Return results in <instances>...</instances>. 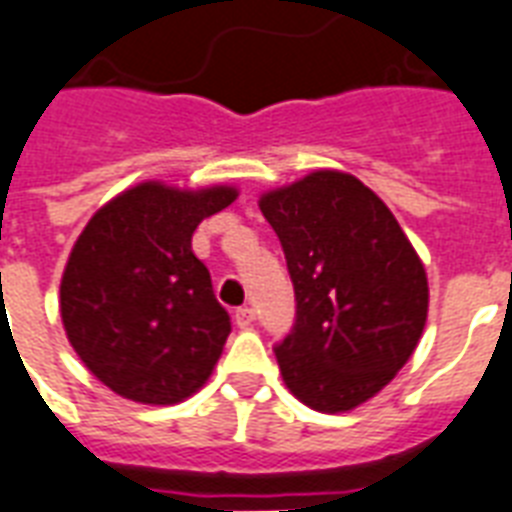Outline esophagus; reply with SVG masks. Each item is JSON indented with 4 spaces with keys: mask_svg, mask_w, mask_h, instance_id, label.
<instances>
[{
    "mask_svg": "<svg viewBox=\"0 0 512 512\" xmlns=\"http://www.w3.org/2000/svg\"><path fill=\"white\" fill-rule=\"evenodd\" d=\"M233 319H236V325L241 327V330H247V327H252V322H255V311L249 306L244 308H236V314H233Z\"/></svg>",
    "mask_w": 512,
    "mask_h": 512,
    "instance_id": "esophagus-1",
    "label": "esophagus"
}]
</instances>
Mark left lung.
Instances as JSON below:
<instances>
[{"mask_svg":"<svg viewBox=\"0 0 512 512\" xmlns=\"http://www.w3.org/2000/svg\"><path fill=\"white\" fill-rule=\"evenodd\" d=\"M295 287V325L276 346L300 403L343 413L376 397L424 333L427 273L370 187L343 171H311L260 195Z\"/></svg>","mask_w":512,"mask_h":512,"instance_id":"8db88e82","label":"left lung"}]
</instances>
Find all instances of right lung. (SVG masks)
<instances>
[{
    "label": "right lung",
    "instance_id": "1",
    "mask_svg": "<svg viewBox=\"0 0 512 512\" xmlns=\"http://www.w3.org/2000/svg\"><path fill=\"white\" fill-rule=\"evenodd\" d=\"M228 185L128 187L74 241L61 276V319L85 368L115 395L174 405L212 376L230 335L193 230L236 201Z\"/></svg>",
    "mask_w": 512,
    "mask_h": 512
}]
</instances>
